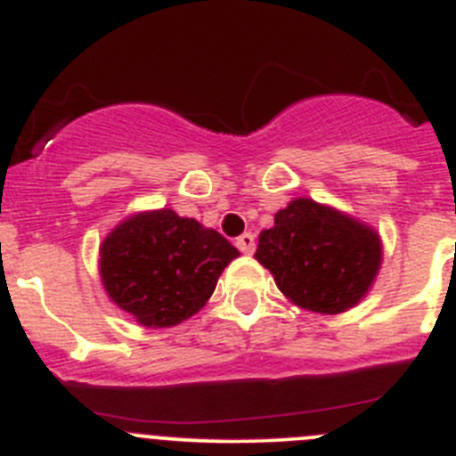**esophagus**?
Instances as JSON below:
<instances>
[{"instance_id":"obj_1","label":"esophagus","mask_w":456,"mask_h":456,"mask_svg":"<svg viewBox=\"0 0 456 456\" xmlns=\"http://www.w3.org/2000/svg\"><path fill=\"white\" fill-rule=\"evenodd\" d=\"M237 248H240L244 255H253L255 235H250V232H244L241 237H237Z\"/></svg>"}]
</instances>
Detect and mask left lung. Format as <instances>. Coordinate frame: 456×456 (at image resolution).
<instances>
[{
  "mask_svg": "<svg viewBox=\"0 0 456 456\" xmlns=\"http://www.w3.org/2000/svg\"><path fill=\"white\" fill-rule=\"evenodd\" d=\"M255 259L268 268L286 300L314 314L354 309L383 264L380 235L346 212L297 197L259 232Z\"/></svg>",
  "mask_w": 456,
  "mask_h": 456,
  "instance_id": "1",
  "label": "left lung"
}]
</instances>
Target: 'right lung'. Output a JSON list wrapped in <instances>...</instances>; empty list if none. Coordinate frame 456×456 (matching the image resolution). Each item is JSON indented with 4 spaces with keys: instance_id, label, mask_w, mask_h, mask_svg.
Wrapping results in <instances>:
<instances>
[{
    "instance_id": "add662e5",
    "label": "right lung",
    "mask_w": 456,
    "mask_h": 456,
    "mask_svg": "<svg viewBox=\"0 0 456 456\" xmlns=\"http://www.w3.org/2000/svg\"><path fill=\"white\" fill-rule=\"evenodd\" d=\"M240 250L170 208L129 215L102 240L98 271L107 296L138 324H181L206 306Z\"/></svg>"
}]
</instances>
